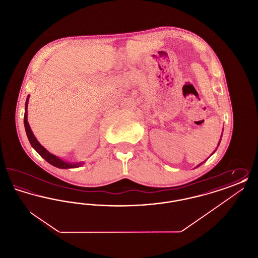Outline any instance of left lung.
Instances as JSON below:
<instances>
[{
  "instance_id": "obj_1",
  "label": "left lung",
  "mask_w": 258,
  "mask_h": 258,
  "mask_svg": "<svg viewBox=\"0 0 258 258\" xmlns=\"http://www.w3.org/2000/svg\"><path fill=\"white\" fill-rule=\"evenodd\" d=\"M221 136H222V135H221ZM221 139H220V142H219V144H218V146H219V145H220V143H221ZM216 150H217V149H216ZM216 150H215V151H214V152H213V154H214V153H215V152H216ZM213 154H212V155H213ZM203 162H204V161H203ZM203 162H201V163H200V164H198V165H197V167H198V166H200V165H201V164H203Z\"/></svg>"
}]
</instances>
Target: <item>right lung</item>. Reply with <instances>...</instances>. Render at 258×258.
<instances>
[{
    "instance_id": "1",
    "label": "right lung",
    "mask_w": 258,
    "mask_h": 258,
    "mask_svg": "<svg viewBox=\"0 0 258 258\" xmlns=\"http://www.w3.org/2000/svg\"><path fill=\"white\" fill-rule=\"evenodd\" d=\"M29 98H30V96L27 97L26 103H25L24 126L25 131H26V135L28 136L29 142H30V144L32 145V147L34 148V149L37 151L41 158H43L48 163H50V164L53 165V166H55V167H58V168H61V169H68V168H77V167L82 166V165L84 164L83 161H80V162H69V161H64V160L60 159L59 157H57V156L51 154L50 152H48L45 148L43 147V146L37 141L36 136L34 135L32 130H31V127H30V124L28 123V111H27V109H28Z\"/></svg>"
}]
</instances>
